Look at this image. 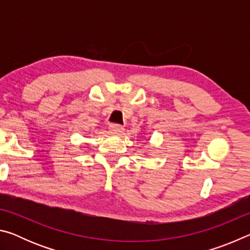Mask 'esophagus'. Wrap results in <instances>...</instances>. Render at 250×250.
I'll use <instances>...</instances> for the list:
<instances>
[{"label": "esophagus", "mask_w": 250, "mask_h": 250, "mask_svg": "<svg viewBox=\"0 0 250 250\" xmlns=\"http://www.w3.org/2000/svg\"><path fill=\"white\" fill-rule=\"evenodd\" d=\"M109 131L113 134H120L124 132V126H121L119 125H116V124H112L109 125Z\"/></svg>", "instance_id": "1"}]
</instances>
